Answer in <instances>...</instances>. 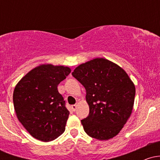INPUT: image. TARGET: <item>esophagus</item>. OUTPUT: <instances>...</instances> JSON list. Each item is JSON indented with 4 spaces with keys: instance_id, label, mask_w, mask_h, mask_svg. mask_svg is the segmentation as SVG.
Returning <instances> with one entry per match:
<instances>
[{
    "instance_id": "1",
    "label": "esophagus",
    "mask_w": 160,
    "mask_h": 160,
    "mask_svg": "<svg viewBox=\"0 0 160 160\" xmlns=\"http://www.w3.org/2000/svg\"><path fill=\"white\" fill-rule=\"evenodd\" d=\"M77 107H78V105H77V104H73V105L71 106V108H72L73 111H76V108H77Z\"/></svg>"
}]
</instances>
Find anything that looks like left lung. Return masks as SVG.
I'll return each mask as SVG.
<instances>
[{"mask_svg":"<svg viewBox=\"0 0 160 160\" xmlns=\"http://www.w3.org/2000/svg\"><path fill=\"white\" fill-rule=\"evenodd\" d=\"M72 75L85 87L89 116L81 120L84 131L105 141L123 128L133 109L135 87L122 68L103 58L81 64Z\"/></svg>","mask_w":160,"mask_h":160,"instance_id":"left-lung-1","label":"left lung"}]
</instances>
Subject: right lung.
I'll return each instance as SVG.
<instances>
[{
    "instance_id": "obj_1",
    "label": "right lung",
    "mask_w": 160,
    "mask_h": 160,
    "mask_svg": "<svg viewBox=\"0 0 160 160\" xmlns=\"http://www.w3.org/2000/svg\"><path fill=\"white\" fill-rule=\"evenodd\" d=\"M71 71L65 66L40 65L16 84L14 109L18 120L34 138L48 142L65 132L70 112L57 86Z\"/></svg>"
}]
</instances>
